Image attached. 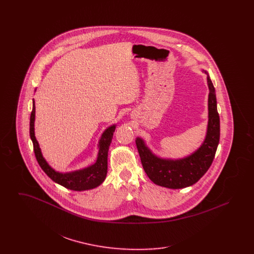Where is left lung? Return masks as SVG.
<instances>
[{"instance_id": "left-lung-1", "label": "left lung", "mask_w": 254, "mask_h": 254, "mask_svg": "<svg viewBox=\"0 0 254 254\" xmlns=\"http://www.w3.org/2000/svg\"><path fill=\"white\" fill-rule=\"evenodd\" d=\"M208 86L207 127L201 145L190 155L179 159L160 157L141 137L135 142L141 162L148 178L158 186L178 190L190 187L199 181L212 164L220 140V119L217 111L215 88L206 70Z\"/></svg>"}]
</instances>
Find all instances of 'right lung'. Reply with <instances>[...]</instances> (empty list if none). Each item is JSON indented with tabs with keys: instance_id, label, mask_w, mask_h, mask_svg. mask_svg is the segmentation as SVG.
Segmentation results:
<instances>
[{
	"instance_id": "add662e5",
	"label": "right lung",
	"mask_w": 254,
	"mask_h": 254,
	"mask_svg": "<svg viewBox=\"0 0 254 254\" xmlns=\"http://www.w3.org/2000/svg\"><path fill=\"white\" fill-rule=\"evenodd\" d=\"M36 91V89H35ZM35 123V101L33 99V107L30 115V125H29V134L31 141L33 143L34 153L37 161L42 169L46 172L49 178L61 186L75 190V191H84L95 189L105 181L108 173V154L110 143L113 138V134L116 129V124L109 127L100 137L98 142V154L94 164L84 168L68 172H60L53 169L47 160L43 156L42 150L40 148L39 143L35 137L34 130Z\"/></svg>"
}]
</instances>
